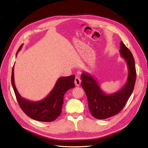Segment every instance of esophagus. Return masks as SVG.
<instances>
[{"mask_svg": "<svg viewBox=\"0 0 148 148\" xmlns=\"http://www.w3.org/2000/svg\"><path fill=\"white\" fill-rule=\"evenodd\" d=\"M75 84L76 86H79L80 84H81V79L78 77H76L75 79Z\"/></svg>", "mask_w": 148, "mask_h": 148, "instance_id": "1", "label": "esophagus"}]
</instances>
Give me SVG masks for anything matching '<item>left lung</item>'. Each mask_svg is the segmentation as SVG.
<instances>
[{"instance_id": "8db88e82", "label": "left lung", "mask_w": 148, "mask_h": 148, "mask_svg": "<svg viewBox=\"0 0 148 148\" xmlns=\"http://www.w3.org/2000/svg\"><path fill=\"white\" fill-rule=\"evenodd\" d=\"M120 48V56L126 61L128 71L127 82L120 90L108 95L102 90L90 73L84 72L81 75V84L86 92L89 110L97 119H106L119 114L127 104L135 86L136 73L133 56L122 41Z\"/></svg>"}]
</instances>
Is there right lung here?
Wrapping results in <instances>:
<instances>
[{"label": "right lung", "mask_w": 148, "mask_h": 148, "mask_svg": "<svg viewBox=\"0 0 148 148\" xmlns=\"http://www.w3.org/2000/svg\"><path fill=\"white\" fill-rule=\"evenodd\" d=\"M23 46L21 44L19 47L16 57ZM13 71L14 65L12 71V85L22 110L30 118L40 122H52L59 117L62 112L64 95L70 89L75 87V76L71 75L59 78L52 90L45 98L39 101H31L22 97L18 92L14 82Z\"/></svg>", "instance_id": "obj_1"}]
</instances>
